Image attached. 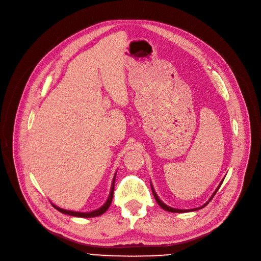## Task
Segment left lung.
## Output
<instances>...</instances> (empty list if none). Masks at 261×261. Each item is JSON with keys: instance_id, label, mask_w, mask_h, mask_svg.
Returning a JSON list of instances; mask_svg holds the SVG:
<instances>
[{"instance_id": "1", "label": "left lung", "mask_w": 261, "mask_h": 261, "mask_svg": "<svg viewBox=\"0 0 261 261\" xmlns=\"http://www.w3.org/2000/svg\"><path fill=\"white\" fill-rule=\"evenodd\" d=\"M224 180V179H223ZM222 182L223 181H221V183L220 184H219V186L217 187V189L215 190V193L213 194V196H212V198L206 202V203H205L204 205H202V206L201 207H198V208H193V210H177V208H173V207H170V206H167V205L165 204V203H163L161 200H160V198L158 197V195L155 194V191H154V189H153V186L151 185V189H152V194H153V197H154V199H155V201L158 202V204L160 205V206L163 208V210H165V211H167V212H170V213H188V212H194V211H197V210H201V208H203V207H205V206H206V205L212 201V199L214 198V196L216 195V193H217V191H218V189L219 188H220V186H221V184H222Z\"/></svg>"}]
</instances>
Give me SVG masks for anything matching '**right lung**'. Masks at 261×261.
Masks as SVG:
<instances>
[{"instance_id": "obj_1", "label": "right lung", "mask_w": 261, "mask_h": 261, "mask_svg": "<svg viewBox=\"0 0 261 261\" xmlns=\"http://www.w3.org/2000/svg\"><path fill=\"white\" fill-rule=\"evenodd\" d=\"M116 175V173H115ZM115 175L113 177V182H112V186H111V191H110V195H109V198L107 200V202L102 205L101 207H99L98 210L96 211H93V212H89V213H79V212H73V211H66V210H63V208H60L58 206H56V205L51 204L53 206L56 208L57 211H59L60 213L62 214H66L68 216H74V217H81V218H92V217H97V216H100L102 215L103 213L107 212V210L110 207V205H111L112 203V199H113V193H114V184H115Z\"/></svg>"}]
</instances>
